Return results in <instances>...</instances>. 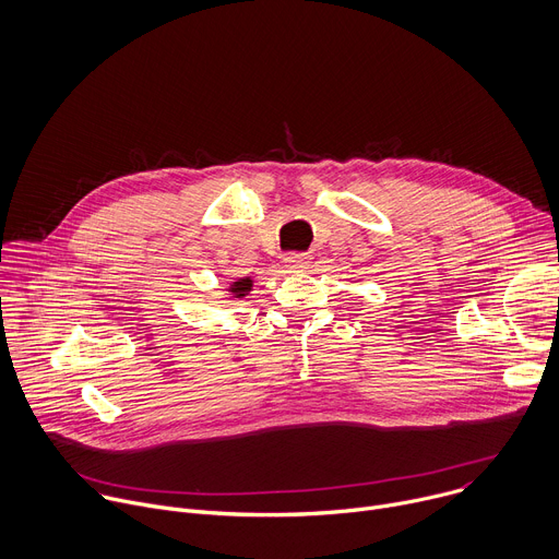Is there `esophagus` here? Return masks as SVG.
I'll use <instances>...</instances> for the list:
<instances>
[{"label": "esophagus", "mask_w": 559, "mask_h": 559, "mask_svg": "<svg viewBox=\"0 0 559 559\" xmlns=\"http://www.w3.org/2000/svg\"><path fill=\"white\" fill-rule=\"evenodd\" d=\"M310 264V258L308 255H301V253H293V255H286L284 258V266H288L293 273H304Z\"/></svg>", "instance_id": "34e87169"}]
</instances>
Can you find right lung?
I'll use <instances>...</instances> for the list:
<instances>
[{
	"label": "right lung",
	"mask_w": 559,
	"mask_h": 559,
	"mask_svg": "<svg viewBox=\"0 0 559 559\" xmlns=\"http://www.w3.org/2000/svg\"><path fill=\"white\" fill-rule=\"evenodd\" d=\"M251 290H253V280H251V277H240V280L231 282V284L225 288V297H227L229 301H240V299L247 297Z\"/></svg>",
	"instance_id": "obj_1"
}]
</instances>
